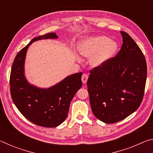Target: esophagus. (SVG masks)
Instances as JSON below:
<instances>
[{"mask_svg": "<svg viewBox=\"0 0 153 153\" xmlns=\"http://www.w3.org/2000/svg\"><path fill=\"white\" fill-rule=\"evenodd\" d=\"M88 78V75L86 74H84L82 75V81L83 82V84H86V83L87 82Z\"/></svg>", "mask_w": 153, "mask_h": 153, "instance_id": "obj_1", "label": "esophagus"}]
</instances>
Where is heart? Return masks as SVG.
I'll return each mask as SVG.
<instances>
[{"label":"heart","instance_id":"heart-1","mask_svg":"<svg viewBox=\"0 0 153 153\" xmlns=\"http://www.w3.org/2000/svg\"><path fill=\"white\" fill-rule=\"evenodd\" d=\"M119 45L105 36H97L83 40L78 45L79 53L84 57L90 59L92 67L102 66L115 55Z\"/></svg>","mask_w":153,"mask_h":153}]
</instances>
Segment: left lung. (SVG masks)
Listing matches in <instances>:
<instances>
[{"label":"left lung","instance_id":"1","mask_svg":"<svg viewBox=\"0 0 153 153\" xmlns=\"http://www.w3.org/2000/svg\"><path fill=\"white\" fill-rule=\"evenodd\" d=\"M123 44L115 57L90 71L88 91L92 113L106 123L126 119L138 109L147 77L144 55L128 33L121 31Z\"/></svg>","mask_w":153,"mask_h":153}]
</instances>
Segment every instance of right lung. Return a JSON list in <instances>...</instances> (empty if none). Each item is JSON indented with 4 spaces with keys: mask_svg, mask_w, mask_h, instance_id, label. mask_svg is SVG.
Instances as JSON below:
<instances>
[{
    "mask_svg": "<svg viewBox=\"0 0 153 153\" xmlns=\"http://www.w3.org/2000/svg\"><path fill=\"white\" fill-rule=\"evenodd\" d=\"M58 38L55 32L34 38L15 56L10 76V90L14 104L24 117L36 125L55 128L65 120L69 105L81 88L82 73H76L48 88L30 84L25 76L27 49L33 42Z\"/></svg>",
    "mask_w": 153,
    "mask_h": 153,
    "instance_id": "1",
    "label": "right lung"
}]
</instances>
